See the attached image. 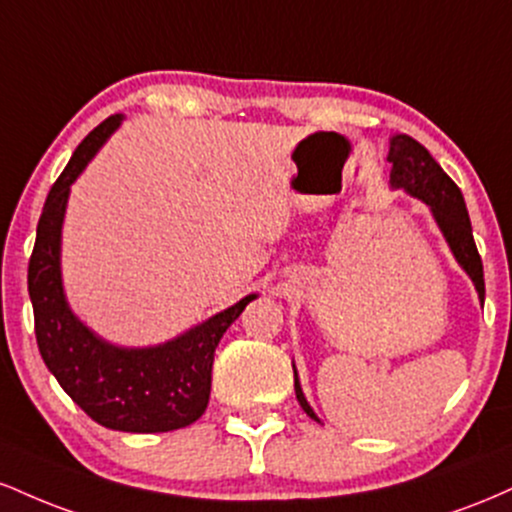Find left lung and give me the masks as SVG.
<instances>
[{"label":"left lung","mask_w":512,"mask_h":512,"mask_svg":"<svg viewBox=\"0 0 512 512\" xmlns=\"http://www.w3.org/2000/svg\"><path fill=\"white\" fill-rule=\"evenodd\" d=\"M387 161L392 163V190H404L407 195L421 199V202L431 209L433 221L438 223L452 257H455L457 264H460L469 279H472L474 289L479 293V301L484 303V267H481L477 245H474L472 223H469V214L467 207H464L460 187H457L455 182L448 178V173L438 166L436 158L428 154L426 146H421L416 139H411L409 134H392ZM293 387H296V397L298 402H301L305 414H308L310 419L320 421L303 395L296 366H293Z\"/></svg>","instance_id":"obj_1"}]
</instances>
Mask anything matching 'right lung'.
Returning a JSON list of instances; mask_svg holds the SVG:
<instances>
[{
    "mask_svg": "<svg viewBox=\"0 0 512 512\" xmlns=\"http://www.w3.org/2000/svg\"><path fill=\"white\" fill-rule=\"evenodd\" d=\"M122 120L125 115H110L93 129L52 185L28 262V296L45 366L96 424L125 433H166L204 414L216 346L257 293L156 346H117L74 315L62 284L64 211L72 182Z\"/></svg>",
    "mask_w": 512,
    "mask_h": 512,
    "instance_id": "obj_1",
    "label": "right lung"
}]
</instances>
